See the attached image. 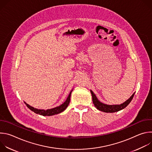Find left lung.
<instances>
[{
    "label": "left lung",
    "mask_w": 152,
    "mask_h": 152,
    "mask_svg": "<svg viewBox=\"0 0 152 152\" xmlns=\"http://www.w3.org/2000/svg\"><path fill=\"white\" fill-rule=\"evenodd\" d=\"M91 93L92 95L93 98V104H94L95 107L99 111L104 112V113H115L119 111L124 108H125L132 100L135 93H134L132 96L130 97L127 100H126L125 102L121 104H117V105H108L104 103H102V102H99L98 99H97L96 95L94 94V93L91 91Z\"/></svg>",
    "instance_id": "obj_1"
}]
</instances>
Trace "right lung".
I'll return each instance as SVG.
<instances>
[{
	"instance_id": "right-lung-1",
	"label": "right lung",
	"mask_w": 152,
	"mask_h": 152,
	"mask_svg": "<svg viewBox=\"0 0 152 152\" xmlns=\"http://www.w3.org/2000/svg\"><path fill=\"white\" fill-rule=\"evenodd\" d=\"M71 94H72V91L70 93L66 101L64 103H62V104H61L60 106H59L58 107L52 108V109H50V110H38V109H36V108H34V107L31 106L30 105H29L28 104H27L26 103H25V104L29 110H31L32 111L34 112L36 114H39V115H43V116L53 115L58 114L59 113H62V111H64L66 109L67 107L69 104V103H70V101Z\"/></svg>"
}]
</instances>
